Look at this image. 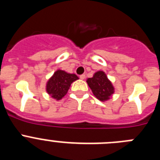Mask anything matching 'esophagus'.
I'll return each mask as SVG.
<instances>
[{
	"label": "esophagus",
	"mask_w": 160,
	"mask_h": 160,
	"mask_svg": "<svg viewBox=\"0 0 160 160\" xmlns=\"http://www.w3.org/2000/svg\"><path fill=\"white\" fill-rule=\"evenodd\" d=\"M79 78L83 80V79H85V78H86V75H85V74H81V75L79 76Z\"/></svg>",
	"instance_id": "1"
}]
</instances>
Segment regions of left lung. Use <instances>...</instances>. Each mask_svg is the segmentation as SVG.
<instances>
[{"mask_svg":"<svg viewBox=\"0 0 160 160\" xmlns=\"http://www.w3.org/2000/svg\"><path fill=\"white\" fill-rule=\"evenodd\" d=\"M87 82L94 95L100 101L109 99L110 96L114 93V87L104 72H97L93 78L87 79Z\"/></svg>","mask_w":160,"mask_h":160,"instance_id":"8db88e82","label":"left lung"}]
</instances>
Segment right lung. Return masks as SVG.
Wrapping results in <instances>:
<instances>
[{
  "instance_id": "right-lung-1",
  "label": "right lung",
  "mask_w": 160,
  "mask_h": 160,
  "mask_svg": "<svg viewBox=\"0 0 160 160\" xmlns=\"http://www.w3.org/2000/svg\"><path fill=\"white\" fill-rule=\"evenodd\" d=\"M78 79L74 73H68L63 70H57L48 81L46 90L52 98L57 100L62 98L70 89L73 82Z\"/></svg>"
}]
</instances>
